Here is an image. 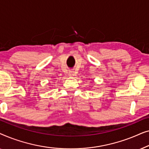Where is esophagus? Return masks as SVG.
Masks as SVG:
<instances>
[{
    "label": "esophagus",
    "mask_w": 149,
    "mask_h": 149,
    "mask_svg": "<svg viewBox=\"0 0 149 149\" xmlns=\"http://www.w3.org/2000/svg\"><path fill=\"white\" fill-rule=\"evenodd\" d=\"M69 75H70V77H74V76H75V75H76V72H75V71H74V70H70L69 71Z\"/></svg>",
    "instance_id": "34e87169"
}]
</instances>
